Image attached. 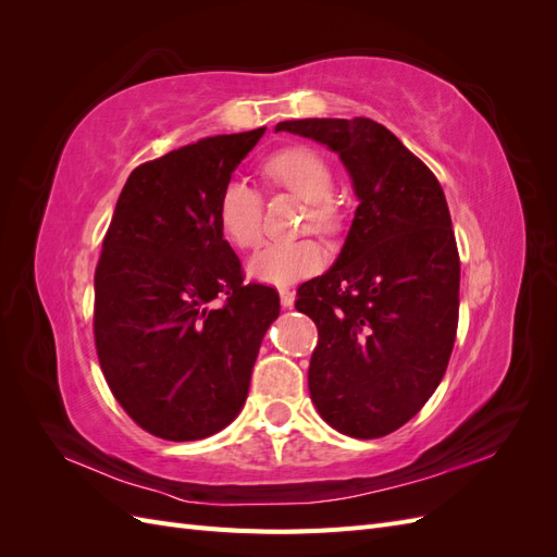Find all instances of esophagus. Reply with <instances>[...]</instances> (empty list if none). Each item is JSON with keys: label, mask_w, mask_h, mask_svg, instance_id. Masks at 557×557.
Wrapping results in <instances>:
<instances>
[{"label": "esophagus", "mask_w": 557, "mask_h": 557, "mask_svg": "<svg viewBox=\"0 0 557 557\" xmlns=\"http://www.w3.org/2000/svg\"><path fill=\"white\" fill-rule=\"evenodd\" d=\"M278 297H281V307L283 309H290L295 305V290H290V288H281Z\"/></svg>", "instance_id": "obj_1"}]
</instances>
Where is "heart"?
I'll list each match as a JSON object with an SVG mask.
<instances>
[{
    "label": "heart",
    "instance_id": "1",
    "mask_svg": "<svg viewBox=\"0 0 557 557\" xmlns=\"http://www.w3.org/2000/svg\"><path fill=\"white\" fill-rule=\"evenodd\" d=\"M264 178L309 205L307 225L320 232L336 227L332 207L334 178L323 156L311 148H285L264 162ZM218 227L237 248L258 246L262 237V195L246 178H230L218 197ZM327 264V250L313 239L272 242L248 262V276L264 285H290L318 274Z\"/></svg>",
    "mask_w": 557,
    "mask_h": 557
}]
</instances>
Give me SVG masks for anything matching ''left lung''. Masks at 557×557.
I'll use <instances>...</instances> for the list:
<instances>
[{
    "instance_id": "obj_1",
    "label": "left lung",
    "mask_w": 557,
    "mask_h": 557,
    "mask_svg": "<svg viewBox=\"0 0 557 557\" xmlns=\"http://www.w3.org/2000/svg\"><path fill=\"white\" fill-rule=\"evenodd\" d=\"M299 134L339 156L358 209L339 258L297 290L318 346L309 393L336 432L376 440L442 383L458 330L460 258L440 181L369 117H305Z\"/></svg>"
}]
</instances>
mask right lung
Listing matches in <instances>:
<instances>
[{
    "mask_svg": "<svg viewBox=\"0 0 557 557\" xmlns=\"http://www.w3.org/2000/svg\"><path fill=\"white\" fill-rule=\"evenodd\" d=\"M264 127L134 170L95 272V344L113 397L146 432L195 442L239 416L278 295L244 285L218 197Z\"/></svg>",
    "mask_w": 557,
    "mask_h": 557,
    "instance_id": "right-lung-1",
    "label": "right lung"
}]
</instances>
